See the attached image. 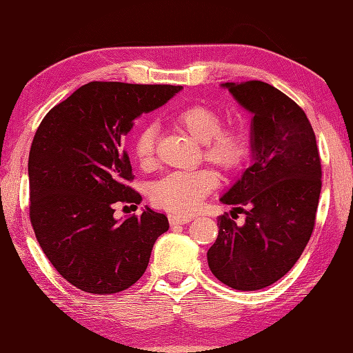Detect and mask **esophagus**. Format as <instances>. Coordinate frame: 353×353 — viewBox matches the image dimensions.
<instances>
[{"label": "esophagus", "instance_id": "esophagus-1", "mask_svg": "<svg viewBox=\"0 0 353 353\" xmlns=\"http://www.w3.org/2000/svg\"><path fill=\"white\" fill-rule=\"evenodd\" d=\"M191 220H192L191 216H181V214H172V216H170L171 225H185V223H190Z\"/></svg>", "mask_w": 353, "mask_h": 353}]
</instances>
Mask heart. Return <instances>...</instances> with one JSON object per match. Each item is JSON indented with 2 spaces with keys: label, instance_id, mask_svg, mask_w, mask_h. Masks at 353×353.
Masks as SVG:
<instances>
[{
  "label": "heart",
  "instance_id": "b5f03b06",
  "mask_svg": "<svg viewBox=\"0 0 353 353\" xmlns=\"http://www.w3.org/2000/svg\"><path fill=\"white\" fill-rule=\"evenodd\" d=\"M174 125L202 143L206 161L223 171L237 170L250 151L248 131L240 123L222 125L223 117L216 108L194 103L177 112L172 117ZM133 154L142 167H151L156 154L154 123H143L133 141ZM217 174L210 168L199 171H174L151 186V199L165 210L192 212L203 199L216 188Z\"/></svg>",
  "mask_w": 353,
  "mask_h": 353
}]
</instances>
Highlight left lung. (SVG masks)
<instances>
[{
  "label": "left lung",
  "instance_id": "obj_1",
  "mask_svg": "<svg viewBox=\"0 0 353 353\" xmlns=\"http://www.w3.org/2000/svg\"><path fill=\"white\" fill-rule=\"evenodd\" d=\"M252 117V163L220 199L245 214L239 227L225 212L208 251L216 277L239 291L280 280L305 251L315 226L321 161L306 113L261 81L223 84Z\"/></svg>",
  "mask_w": 353,
  "mask_h": 353
}]
</instances>
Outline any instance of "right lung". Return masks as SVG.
Returning a JSON list of instances; mask_svg holds the SVG:
<instances>
[{"label": "right lung", "instance_id": "obj_1", "mask_svg": "<svg viewBox=\"0 0 353 353\" xmlns=\"http://www.w3.org/2000/svg\"><path fill=\"white\" fill-rule=\"evenodd\" d=\"M181 85L93 81L48 112L29 154L30 223L53 268L81 291H125L148 266L165 214L147 208L123 222L116 203H141L122 139L143 113Z\"/></svg>", "mask_w": 353, "mask_h": 353}]
</instances>
